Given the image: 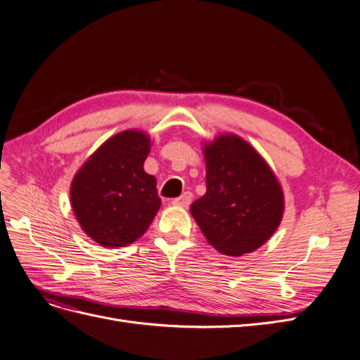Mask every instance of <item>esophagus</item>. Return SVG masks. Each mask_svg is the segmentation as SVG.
Segmentation results:
<instances>
[{
    "label": "esophagus",
    "mask_w": 360,
    "mask_h": 360,
    "mask_svg": "<svg viewBox=\"0 0 360 360\" xmlns=\"http://www.w3.org/2000/svg\"><path fill=\"white\" fill-rule=\"evenodd\" d=\"M192 201V193L191 192H184L181 193L179 198H174L172 200V205H177V207H188Z\"/></svg>",
    "instance_id": "1"
}]
</instances>
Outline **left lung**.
I'll use <instances>...</instances> for the list:
<instances>
[{"mask_svg": "<svg viewBox=\"0 0 360 360\" xmlns=\"http://www.w3.org/2000/svg\"><path fill=\"white\" fill-rule=\"evenodd\" d=\"M202 150L207 192L191 205L193 219L221 254L252 252L281 224V184L266 160L240 136L219 135Z\"/></svg>", "mask_w": 360, "mask_h": 360, "instance_id": "left-lung-1", "label": "left lung"}]
</instances>
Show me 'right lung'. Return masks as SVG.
<instances>
[{
    "label": "right lung",
    "instance_id": "obj_1",
    "mask_svg": "<svg viewBox=\"0 0 360 360\" xmlns=\"http://www.w3.org/2000/svg\"><path fill=\"white\" fill-rule=\"evenodd\" d=\"M150 138L124 130L110 138L75 174L70 201L82 230L103 248L143 236L160 207L156 179L144 171Z\"/></svg>",
    "mask_w": 360,
    "mask_h": 360
}]
</instances>
